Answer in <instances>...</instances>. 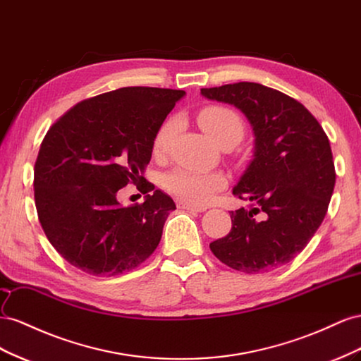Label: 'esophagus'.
Instances as JSON below:
<instances>
[{
    "mask_svg": "<svg viewBox=\"0 0 361 361\" xmlns=\"http://www.w3.org/2000/svg\"><path fill=\"white\" fill-rule=\"evenodd\" d=\"M178 207L183 209V210H189V212H195V213H201L204 212L205 209L204 207H197V205H192V204H188V202H180Z\"/></svg>",
    "mask_w": 361,
    "mask_h": 361,
    "instance_id": "1",
    "label": "esophagus"
}]
</instances>
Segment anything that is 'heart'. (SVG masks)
<instances>
[{
  "label": "heart",
  "instance_id": "heart-1",
  "mask_svg": "<svg viewBox=\"0 0 361 361\" xmlns=\"http://www.w3.org/2000/svg\"><path fill=\"white\" fill-rule=\"evenodd\" d=\"M200 127L216 142L243 136V121L234 110L224 106H209L198 113ZM180 121L169 118L161 123L152 140V154L161 157L168 152L172 139L177 133ZM226 180L219 172H201L190 169H173L164 175L163 186L175 197L192 205L209 204L214 195L225 188Z\"/></svg>",
  "mask_w": 361,
  "mask_h": 361
}]
</instances>
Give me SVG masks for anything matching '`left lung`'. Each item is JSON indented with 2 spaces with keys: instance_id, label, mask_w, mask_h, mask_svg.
Masks as SVG:
<instances>
[{
  "instance_id": "8db88e82",
  "label": "left lung",
  "mask_w": 361,
  "mask_h": 361,
  "mask_svg": "<svg viewBox=\"0 0 361 361\" xmlns=\"http://www.w3.org/2000/svg\"><path fill=\"white\" fill-rule=\"evenodd\" d=\"M201 94L238 107L255 136L254 159L233 189L254 207L231 212V231L210 250L235 271H274L305 248L325 218L336 184L329 140L312 113L280 90L240 81Z\"/></svg>"
}]
</instances>
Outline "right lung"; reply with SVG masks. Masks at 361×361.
<instances>
[{
	"label": "right lung",
	"mask_w": 361,
	"mask_h": 361,
	"mask_svg": "<svg viewBox=\"0 0 361 361\" xmlns=\"http://www.w3.org/2000/svg\"><path fill=\"white\" fill-rule=\"evenodd\" d=\"M184 95L121 87L78 102L48 130L35 164L36 210L49 243L77 269L119 275L156 251L175 202L154 190L122 207L118 190L131 183L152 190L143 186L152 140Z\"/></svg>",
	"instance_id": "add662e5"
}]
</instances>
